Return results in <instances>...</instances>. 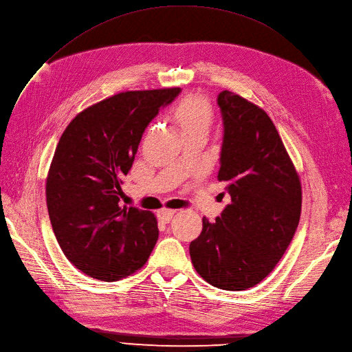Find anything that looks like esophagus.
Segmentation results:
<instances>
[{
	"label": "esophagus",
	"mask_w": 352,
	"mask_h": 352,
	"mask_svg": "<svg viewBox=\"0 0 352 352\" xmlns=\"http://www.w3.org/2000/svg\"><path fill=\"white\" fill-rule=\"evenodd\" d=\"M174 212H175L174 210L162 208V210H158V211H157V217H158L160 221H162L164 224H166V223H170L171 219L174 217Z\"/></svg>",
	"instance_id": "34e87169"
}]
</instances>
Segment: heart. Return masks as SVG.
Wrapping results in <instances>:
<instances>
[{
  "label": "heart",
  "instance_id": "heart-1",
  "mask_svg": "<svg viewBox=\"0 0 352 352\" xmlns=\"http://www.w3.org/2000/svg\"><path fill=\"white\" fill-rule=\"evenodd\" d=\"M171 119L186 138L194 133H207L212 124L214 112L204 96L188 95L174 106Z\"/></svg>",
  "mask_w": 352,
  "mask_h": 352
}]
</instances>
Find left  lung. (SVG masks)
<instances>
[{"instance_id": "left-lung-1", "label": "left lung", "mask_w": 352, "mask_h": 352, "mask_svg": "<svg viewBox=\"0 0 352 352\" xmlns=\"http://www.w3.org/2000/svg\"><path fill=\"white\" fill-rule=\"evenodd\" d=\"M223 119L219 181L232 204L190 244L191 262L210 285L244 290L262 282L292 241L302 190L267 113L233 91L217 96Z\"/></svg>"}]
</instances>
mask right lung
<instances>
[{"label": "right lung", "instance_id": "add662e5", "mask_svg": "<svg viewBox=\"0 0 352 352\" xmlns=\"http://www.w3.org/2000/svg\"><path fill=\"white\" fill-rule=\"evenodd\" d=\"M179 91H122L80 112L57 144L45 182L49 217L60 249L90 278H126L155 246L154 214L120 208L119 197L145 128Z\"/></svg>", "mask_w": 352, "mask_h": 352}]
</instances>
